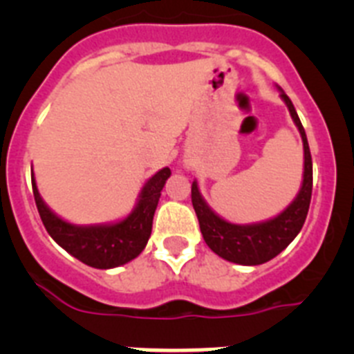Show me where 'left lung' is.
I'll return each instance as SVG.
<instances>
[{
  "label": "left lung",
  "instance_id": "1",
  "mask_svg": "<svg viewBox=\"0 0 354 354\" xmlns=\"http://www.w3.org/2000/svg\"><path fill=\"white\" fill-rule=\"evenodd\" d=\"M282 99L286 101L290 111L294 124L298 126L305 150V171H303V186L292 204L277 218L257 225H234L221 220L220 216L209 209L204 198L200 196L198 186L193 183L192 202L200 223V232L209 248L220 255L221 259L243 266H257L271 261L278 253L289 246L290 241L298 236L303 223L308 214L312 198V156L306 142L305 129L301 126L292 102L282 92Z\"/></svg>",
  "mask_w": 354,
  "mask_h": 354
}]
</instances>
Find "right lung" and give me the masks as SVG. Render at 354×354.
Instances as JSON below:
<instances>
[{"label": "right lung", "instance_id": "right-lung-1", "mask_svg": "<svg viewBox=\"0 0 354 354\" xmlns=\"http://www.w3.org/2000/svg\"><path fill=\"white\" fill-rule=\"evenodd\" d=\"M170 168H162L149 183L143 186L140 202L126 220L113 225H99V227H77L64 221L51 212L44 204L37 189L35 179L31 174L33 196L39 209L40 220L49 232V236L83 264L92 266L97 270H109L133 261L147 246L152 220L158 207L161 189L170 177Z\"/></svg>", "mask_w": 354, "mask_h": 354}]
</instances>
